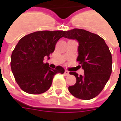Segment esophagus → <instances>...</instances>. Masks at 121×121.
<instances>
[{"label":"esophagus","instance_id":"obj_1","mask_svg":"<svg viewBox=\"0 0 121 121\" xmlns=\"http://www.w3.org/2000/svg\"><path fill=\"white\" fill-rule=\"evenodd\" d=\"M64 74H65V76H68L69 74V72L68 71H65V73H64Z\"/></svg>","mask_w":121,"mask_h":121}]
</instances>
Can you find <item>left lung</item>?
<instances>
[{"mask_svg": "<svg viewBox=\"0 0 121 121\" xmlns=\"http://www.w3.org/2000/svg\"><path fill=\"white\" fill-rule=\"evenodd\" d=\"M64 37L78 42L76 60L84 70L83 76L69 73L76 77V82L69 87V91L78 99H93L104 89L112 73V57L109 47L101 37L83 29L69 30Z\"/></svg>", "mask_w": 121, "mask_h": 121, "instance_id": "1", "label": "left lung"}]
</instances>
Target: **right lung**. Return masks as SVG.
Listing matches in <instances>:
<instances>
[{"instance_id": "1", "label": "right lung", "mask_w": 121, "mask_h": 121, "mask_svg": "<svg viewBox=\"0 0 121 121\" xmlns=\"http://www.w3.org/2000/svg\"><path fill=\"white\" fill-rule=\"evenodd\" d=\"M65 31H38L21 38L11 56V69L21 89L29 94L45 93L52 85L56 74H63L65 69L57 66L50 68L44 63L45 57L49 59L58 41L65 35Z\"/></svg>"}]
</instances>
